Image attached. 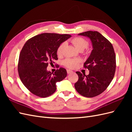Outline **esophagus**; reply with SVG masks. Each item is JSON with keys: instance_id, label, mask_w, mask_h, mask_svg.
<instances>
[{"instance_id": "obj_1", "label": "esophagus", "mask_w": 132, "mask_h": 132, "mask_svg": "<svg viewBox=\"0 0 132 132\" xmlns=\"http://www.w3.org/2000/svg\"><path fill=\"white\" fill-rule=\"evenodd\" d=\"M73 72V71H72V70H69V69H68L67 70V73L68 74H71V73H72Z\"/></svg>"}]
</instances>
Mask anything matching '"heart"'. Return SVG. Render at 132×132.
<instances>
[{"mask_svg":"<svg viewBox=\"0 0 132 132\" xmlns=\"http://www.w3.org/2000/svg\"><path fill=\"white\" fill-rule=\"evenodd\" d=\"M71 42L80 51H82L87 48L89 46V42L85 38L81 37H75L71 39ZM66 46L65 42H62L60 44L57 49V54L58 56H61L63 53L64 49ZM80 62L79 59L74 58H66L63 62V65L68 68L73 69L77 67L79 63Z\"/></svg>","mask_w":132,"mask_h":132,"instance_id":"heart-1","label":"heart"}]
</instances>
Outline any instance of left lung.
<instances>
[{"instance_id":"obj_1","label":"left lung","mask_w":132,"mask_h":132,"mask_svg":"<svg viewBox=\"0 0 132 132\" xmlns=\"http://www.w3.org/2000/svg\"><path fill=\"white\" fill-rule=\"evenodd\" d=\"M90 38L93 50L84 64L89 71L86 75L77 71L78 80L74 86L78 93L86 97L101 94L113 79L116 68V55L111 43L97 31H89L79 34Z\"/></svg>"}]
</instances>
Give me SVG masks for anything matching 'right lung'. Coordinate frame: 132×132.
Wrapping results in <instances>:
<instances>
[{"instance_id":"obj_1","label":"right lung","mask_w":132,"mask_h":132,"mask_svg":"<svg viewBox=\"0 0 132 132\" xmlns=\"http://www.w3.org/2000/svg\"><path fill=\"white\" fill-rule=\"evenodd\" d=\"M71 36L44 33L29 39L23 45L19 55L18 70L21 81L32 94L40 97H48L56 91L55 83L67 77V70L63 68L53 73L48 71L47 67L58 60V47Z\"/></svg>"}]
</instances>
